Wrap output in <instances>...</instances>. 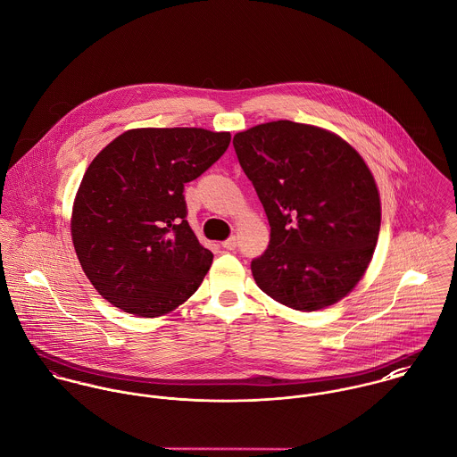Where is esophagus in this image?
Wrapping results in <instances>:
<instances>
[{
    "label": "esophagus",
    "mask_w": 457,
    "mask_h": 457,
    "mask_svg": "<svg viewBox=\"0 0 457 457\" xmlns=\"http://www.w3.org/2000/svg\"><path fill=\"white\" fill-rule=\"evenodd\" d=\"M222 247L226 251H235L237 249V237H229L226 242H222Z\"/></svg>",
    "instance_id": "1"
}]
</instances>
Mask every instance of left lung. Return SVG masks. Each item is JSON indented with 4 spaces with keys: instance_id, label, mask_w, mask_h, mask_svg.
<instances>
[{
    "instance_id": "obj_1",
    "label": "left lung",
    "mask_w": 457,
    "mask_h": 457,
    "mask_svg": "<svg viewBox=\"0 0 457 457\" xmlns=\"http://www.w3.org/2000/svg\"><path fill=\"white\" fill-rule=\"evenodd\" d=\"M233 145L270 224V244L251 263L260 290L297 312L342 301L365 276L381 229L361 154L329 129L292 120L253 126Z\"/></svg>"
}]
</instances>
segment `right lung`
<instances>
[{
    "label": "right lung",
    "instance_id": "1",
    "mask_svg": "<svg viewBox=\"0 0 457 457\" xmlns=\"http://www.w3.org/2000/svg\"><path fill=\"white\" fill-rule=\"evenodd\" d=\"M229 131L135 128L113 138L78 187L71 237L97 294L135 317L174 312L213 262L187 222L185 183L228 149Z\"/></svg>",
    "mask_w": 457,
    "mask_h": 457
}]
</instances>
